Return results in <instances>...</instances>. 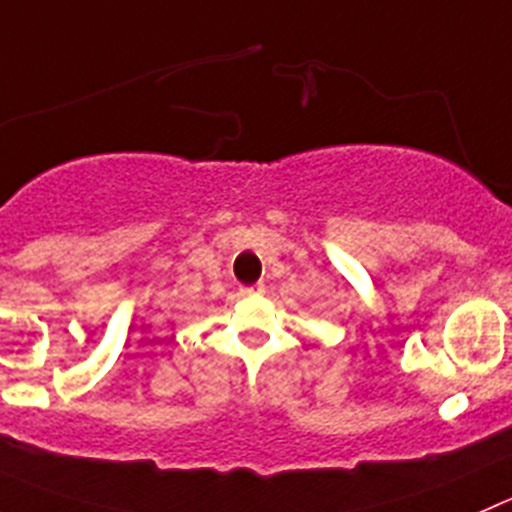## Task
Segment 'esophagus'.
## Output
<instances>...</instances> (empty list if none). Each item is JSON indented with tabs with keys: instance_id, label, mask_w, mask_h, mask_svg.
<instances>
[{
	"instance_id": "34e87169",
	"label": "esophagus",
	"mask_w": 512,
	"mask_h": 512,
	"mask_svg": "<svg viewBox=\"0 0 512 512\" xmlns=\"http://www.w3.org/2000/svg\"><path fill=\"white\" fill-rule=\"evenodd\" d=\"M259 291H264V286H261V284H256V286H243L241 294L248 296V294H259Z\"/></svg>"
}]
</instances>
